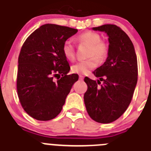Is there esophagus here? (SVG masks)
Listing matches in <instances>:
<instances>
[{"instance_id":"34e87169","label":"esophagus","mask_w":151,"mask_h":151,"mask_svg":"<svg viewBox=\"0 0 151 151\" xmlns=\"http://www.w3.org/2000/svg\"><path fill=\"white\" fill-rule=\"evenodd\" d=\"M79 79L81 80V81H83V76L80 75V76H79Z\"/></svg>"}]
</instances>
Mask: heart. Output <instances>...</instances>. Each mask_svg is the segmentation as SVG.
Here are the masks:
<instances>
[{
    "label": "heart",
    "mask_w": 151,
    "mask_h": 151,
    "mask_svg": "<svg viewBox=\"0 0 151 151\" xmlns=\"http://www.w3.org/2000/svg\"><path fill=\"white\" fill-rule=\"evenodd\" d=\"M78 44L89 45L87 57L89 58L78 61L71 66V71L75 74H85L93 70L100 61L106 59L108 55V45L101 40L100 35L93 31H86L80 34L75 39ZM62 52L68 61H74L75 58V48L70 41H66L62 45Z\"/></svg>",
    "instance_id": "obj_1"
}]
</instances>
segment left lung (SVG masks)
<instances>
[{"mask_svg":"<svg viewBox=\"0 0 151 151\" xmlns=\"http://www.w3.org/2000/svg\"><path fill=\"white\" fill-rule=\"evenodd\" d=\"M93 29L108 35V58L93 72L104 81L103 85L99 81L84 78L87 90L83 99L90 117L106 124L117 120L131 103L137 81V56L133 43L120 27L106 24Z\"/></svg>","mask_w":151,"mask_h":151,"instance_id":"left-lung-1","label":"left lung"}]
</instances>
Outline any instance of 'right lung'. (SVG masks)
<instances>
[{
    "label": "right lung",
    "instance_id": "obj_1",
    "mask_svg": "<svg viewBox=\"0 0 151 151\" xmlns=\"http://www.w3.org/2000/svg\"><path fill=\"white\" fill-rule=\"evenodd\" d=\"M77 32V29L45 24L35 30L21 48L17 95L25 112L36 120L55 118L78 80L77 74L68 75L70 66L62 52L64 42Z\"/></svg>",
    "mask_w": 151,
    "mask_h": 151
}]
</instances>
